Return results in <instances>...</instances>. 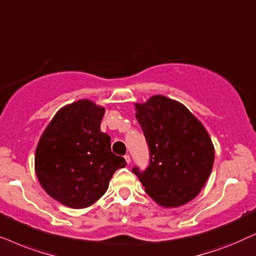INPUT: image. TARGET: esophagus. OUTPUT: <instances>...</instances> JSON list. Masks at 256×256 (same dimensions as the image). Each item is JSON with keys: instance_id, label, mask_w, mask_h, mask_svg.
I'll return each mask as SVG.
<instances>
[{"instance_id": "1", "label": "esophagus", "mask_w": 256, "mask_h": 256, "mask_svg": "<svg viewBox=\"0 0 256 256\" xmlns=\"http://www.w3.org/2000/svg\"><path fill=\"white\" fill-rule=\"evenodd\" d=\"M124 158H125V160H126V162L128 164H130L131 162V156H128V154H126V156H124Z\"/></svg>"}]
</instances>
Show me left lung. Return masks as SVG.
Here are the masks:
<instances>
[{
    "mask_svg": "<svg viewBox=\"0 0 256 256\" xmlns=\"http://www.w3.org/2000/svg\"><path fill=\"white\" fill-rule=\"evenodd\" d=\"M136 118L148 145L144 171L134 166L145 192L164 207H178L194 199L212 172L214 148L208 134L182 104L153 96L136 104Z\"/></svg>",
    "mask_w": 256,
    "mask_h": 256,
    "instance_id": "8db88e82",
    "label": "left lung"
}]
</instances>
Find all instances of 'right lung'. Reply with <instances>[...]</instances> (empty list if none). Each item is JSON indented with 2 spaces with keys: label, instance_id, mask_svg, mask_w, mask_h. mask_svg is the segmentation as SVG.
I'll list each match as a JSON object with an SVG mask.
<instances>
[{
  "label": "right lung",
  "instance_id": "obj_1",
  "mask_svg": "<svg viewBox=\"0 0 256 256\" xmlns=\"http://www.w3.org/2000/svg\"><path fill=\"white\" fill-rule=\"evenodd\" d=\"M104 108L83 100L57 112L36 148L35 170L44 190L71 208H84L106 192L122 156L111 152V138L100 131Z\"/></svg>",
  "mask_w": 256,
  "mask_h": 256
}]
</instances>
